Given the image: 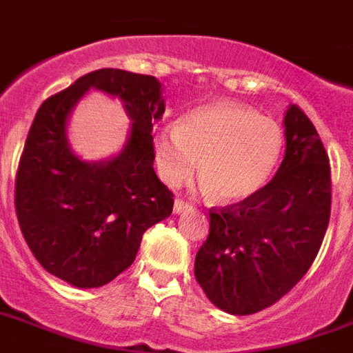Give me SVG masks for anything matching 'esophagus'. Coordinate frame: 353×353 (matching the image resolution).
<instances>
[{"label": "esophagus", "instance_id": "34e87169", "mask_svg": "<svg viewBox=\"0 0 353 353\" xmlns=\"http://www.w3.org/2000/svg\"><path fill=\"white\" fill-rule=\"evenodd\" d=\"M188 209H192V205H188L187 201H183V200L174 201V214H181V212L188 211Z\"/></svg>", "mask_w": 353, "mask_h": 353}]
</instances>
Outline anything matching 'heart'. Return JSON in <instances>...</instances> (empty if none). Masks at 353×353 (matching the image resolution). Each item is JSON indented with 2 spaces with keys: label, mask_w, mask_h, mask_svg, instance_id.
Segmentation results:
<instances>
[{
  "label": "heart",
  "mask_w": 353,
  "mask_h": 353,
  "mask_svg": "<svg viewBox=\"0 0 353 353\" xmlns=\"http://www.w3.org/2000/svg\"><path fill=\"white\" fill-rule=\"evenodd\" d=\"M283 152V131L272 118L235 101H214L187 112L153 134V161L170 187L192 176L219 203H242L272 179Z\"/></svg>",
  "instance_id": "obj_1"
}]
</instances>
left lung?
Instances as JSON below:
<instances>
[{"instance_id":"1","label":"left lung","mask_w":353,"mask_h":353,"mask_svg":"<svg viewBox=\"0 0 353 353\" xmlns=\"http://www.w3.org/2000/svg\"><path fill=\"white\" fill-rule=\"evenodd\" d=\"M285 157L259 194L209 211V236L194 276L207 298L230 314L272 305L305 276L324 241L332 211L330 159L302 109L283 118Z\"/></svg>"}]
</instances>
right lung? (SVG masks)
<instances>
[{
    "label": "right lung",
    "mask_w": 353,
    "mask_h": 353,
    "mask_svg": "<svg viewBox=\"0 0 353 353\" xmlns=\"http://www.w3.org/2000/svg\"><path fill=\"white\" fill-rule=\"evenodd\" d=\"M88 90L123 101L126 144L103 161L71 152L68 120ZM165 112L153 75L101 68L40 105L16 174V214L27 246L53 276L79 289L101 287L137 257L144 231L168 219L174 194L153 170V122Z\"/></svg>",
    "instance_id": "right-lung-1"
}]
</instances>
